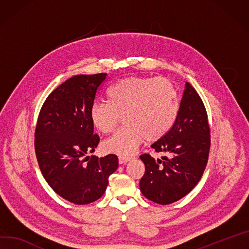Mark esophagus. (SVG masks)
<instances>
[{
    "label": "esophagus",
    "mask_w": 249,
    "mask_h": 249,
    "mask_svg": "<svg viewBox=\"0 0 249 249\" xmlns=\"http://www.w3.org/2000/svg\"><path fill=\"white\" fill-rule=\"evenodd\" d=\"M118 161H119V164H120V165H125V164H127L130 160H129V159H126V158H121V157H119Z\"/></svg>",
    "instance_id": "34e87169"
}]
</instances>
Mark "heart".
<instances>
[{"mask_svg": "<svg viewBox=\"0 0 249 249\" xmlns=\"http://www.w3.org/2000/svg\"><path fill=\"white\" fill-rule=\"evenodd\" d=\"M108 96L110 101L97 100L90 108L93 126L104 134L113 131L124 116L125 127L102 143L108 154L132 156L145 140L163 138L178 117L177 90L166 78H124L109 89Z\"/></svg>", "mask_w": 249, "mask_h": 249, "instance_id": "obj_1", "label": "heart"}]
</instances>
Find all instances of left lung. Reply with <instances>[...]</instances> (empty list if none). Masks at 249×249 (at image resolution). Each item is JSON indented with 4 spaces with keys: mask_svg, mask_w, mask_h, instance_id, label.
I'll list each match as a JSON object with an SVG mask.
<instances>
[{
    "mask_svg": "<svg viewBox=\"0 0 249 249\" xmlns=\"http://www.w3.org/2000/svg\"><path fill=\"white\" fill-rule=\"evenodd\" d=\"M151 147L168 157L155 160L148 154L140 156L145 165L140 190L148 199L170 205L187 196L198 183L211 147L206 108L189 82L185 84L174 126Z\"/></svg>",
    "mask_w": 249,
    "mask_h": 249,
    "instance_id": "1",
    "label": "left lung"
}]
</instances>
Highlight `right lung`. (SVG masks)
<instances>
[{
  "label": "right lung",
  "mask_w": 249,
  "mask_h": 249,
  "mask_svg": "<svg viewBox=\"0 0 249 249\" xmlns=\"http://www.w3.org/2000/svg\"><path fill=\"white\" fill-rule=\"evenodd\" d=\"M106 77L98 73L67 79L44 101L37 119L35 149L41 174L58 196L75 205L101 197L118 168L116 155L86 157L99 143L90 108Z\"/></svg>",
  "instance_id": "obj_1"
}]
</instances>
